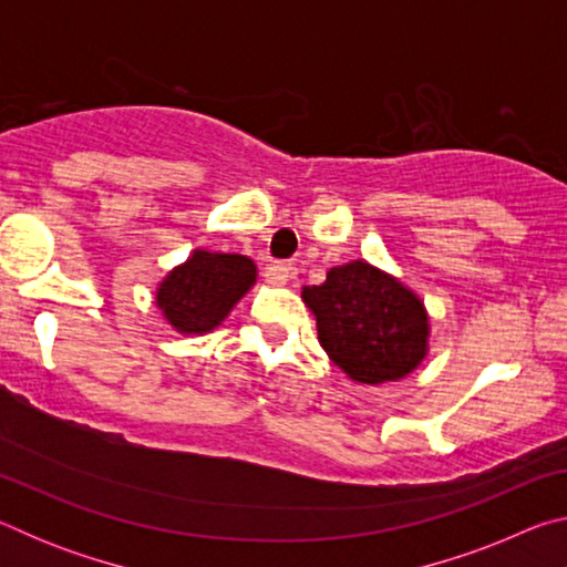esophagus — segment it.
Wrapping results in <instances>:
<instances>
[{
	"label": "esophagus",
	"mask_w": 567,
	"mask_h": 567,
	"mask_svg": "<svg viewBox=\"0 0 567 567\" xmlns=\"http://www.w3.org/2000/svg\"><path fill=\"white\" fill-rule=\"evenodd\" d=\"M267 275H270V280L275 285H287L297 277V267H295V262H272Z\"/></svg>",
	"instance_id": "34e87169"
}]
</instances>
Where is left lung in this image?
<instances>
[{"label":"left lung","instance_id":"obj_1","mask_svg":"<svg viewBox=\"0 0 567 567\" xmlns=\"http://www.w3.org/2000/svg\"><path fill=\"white\" fill-rule=\"evenodd\" d=\"M318 320V340L352 382L380 385L408 378L427 354L425 302L380 267L352 260L322 285L302 287Z\"/></svg>","mask_w":567,"mask_h":567}]
</instances>
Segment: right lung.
<instances>
[{
	"instance_id": "right-lung-1",
	"label": "right lung",
	"mask_w": 567,
	"mask_h": 567,
	"mask_svg": "<svg viewBox=\"0 0 567 567\" xmlns=\"http://www.w3.org/2000/svg\"><path fill=\"white\" fill-rule=\"evenodd\" d=\"M255 280L257 267L249 257L195 249L159 282L155 305L177 332L205 334L223 324Z\"/></svg>"
}]
</instances>
